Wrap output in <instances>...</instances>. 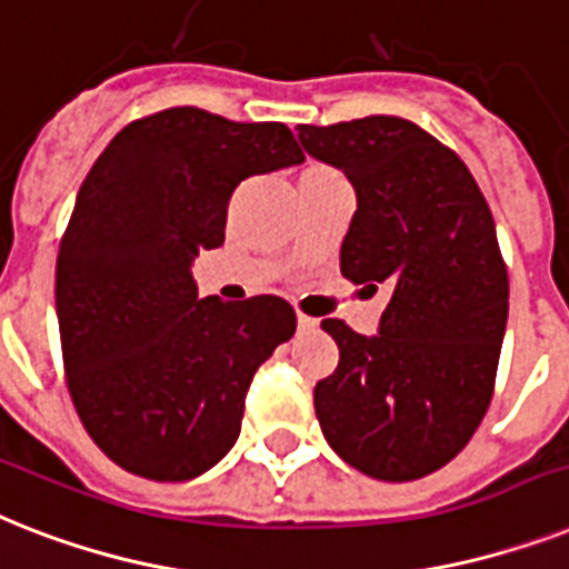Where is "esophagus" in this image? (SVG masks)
<instances>
[{"label":"esophagus","instance_id":"esophagus-1","mask_svg":"<svg viewBox=\"0 0 569 569\" xmlns=\"http://www.w3.org/2000/svg\"><path fill=\"white\" fill-rule=\"evenodd\" d=\"M298 327H300V330H316L318 318L307 316V312H300V309H298Z\"/></svg>","mask_w":569,"mask_h":569}]
</instances>
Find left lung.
Segmentation results:
<instances>
[{"label": "left lung", "instance_id": "obj_1", "mask_svg": "<svg viewBox=\"0 0 569 569\" xmlns=\"http://www.w3.org/2000/svg\"><path fill=\"white\" fill-rule=\"evenodd\" d=\"M298 140L357 189L341 274L391 292L380 332L339 318L336 371L316 386L327 445L382 482L445 468L482 423L509 318L491 207L461 157L400 117L298 124Z\"/></svg>", "mask_w": 569, "mask_h": 569}]
</instances>
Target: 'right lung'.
Masks as SVG:
<instances>
[{
  "instance_id": "right-lung-1",
  "label": "right lung",
  "mask_w": 569,
  "mask_h": 569,
  "mask_svg": "<svg viewBox=\"0 0 569 569\" xmlns=\"http://www.w3.org/2000/svg\"><path fill=\"white\" fill-rule=\"evenodd\" d=\"M300 160L283 122L169 108L124 124L78 189L54 271L67 389L133 477L210 470L239 438L257 368L292 339L283 298H198L189 266L224 242L244 178Z\"/></svg>"
}]
</instances>
